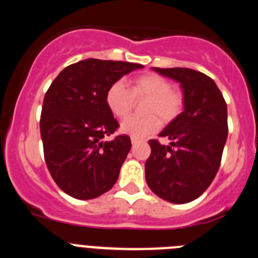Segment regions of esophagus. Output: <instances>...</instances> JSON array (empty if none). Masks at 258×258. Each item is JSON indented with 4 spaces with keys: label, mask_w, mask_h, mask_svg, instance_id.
Listing matches in <instances>:
<instances>
[{
    "label": "esophagus",
    "mask_w": 258,
    "mask_h": 258,
    "mask_svg": "<svg viewBox=\"0 0 258 258\" xmlns=\"http://www.w3.org/2000/svg\"><path fill=\"white\" fill-rule=\"evenodd\" d=\"M140 142H143V140H138V138L132 137V143H133V145H137V143H140Z\"/></svg>",
    "instance_id": "obj_1"
}]
</instances>
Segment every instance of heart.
<instances>
[{"label": "heart", "instance_id": "1", "mask_svg": "<svg viewBox=\"0 0 258 258\" xmlns=\"http://www.w3.org/2000/svg\"><path fill=\"white\" fill-rule=\"evenodd\" d=\"M104 99L111 113L118 118L126 117L133 111L136 101L147 99L142 108L147 116H132L121 124L122 133L134 138L154 134L160 127V120L164 124H170L184 109L183 92L157 74L137 76L131 81L129 89L116 81L107 89Z\"/></svg>", "mask_w": 258, "mask_h": 258}]
</instances>
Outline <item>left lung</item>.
Instances as JSON below:
<instances>
[{"label":"left lung","instance_id":"left-lung-1","mask_svg":"<svg viewBox=\"0 0 258 258\" xmlns=\"http://www.w3.org/2000/svg\"><path fill=\"white\" fill-rule=\"evenodd\" d=\"M181 84L184 109L160 137L169 146L150 140L146 181L152 192L174 204L199 198L214 179L227 140V106L216 83L190 68H154Z\"/></svg>","mask_w":258,"mask_h":258}]
</instances>
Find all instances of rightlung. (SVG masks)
Listing matches in <instances>:
<instances>
[{
    "label": "right lung",
    "instance_id": "obj_1",
    "mask_svg": "<svg viewBox=\"0 0 258 258\" xmlns=\"http://www.w3.org/2000/svg\"><path fill=\"white\" fill-rule=\"evenodd\" d=\"M142 67L85 59L66 67L47 89L40 118L45 161L58 187L70 197L94 199L117 181L132 142L125 134L106 141L118 122L104 97L109 85Z\"/></svg>",
    "mask_w": 258,
    "mask_h": 258
}]
</instances>
